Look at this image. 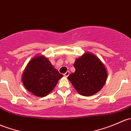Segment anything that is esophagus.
Segmentation results:
<instances>
[{
	"mask_svg": "<svg viewBox=\"0 0 131 131\" xmlns=\"http://www.w3.org/2000/svg\"><path fill=\"white\" fill-rule=\"evenodd\" d=\"M70 75V72L69 71H67V72L64 74V76L66 77H68V75Z\"/></svg>",
	"mask_w": 131,
	"mask_h": 131,
	"instance_id": "obj_1",
	"label": "esophagus"
}]
</instances>
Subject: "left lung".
Segmentation results:
<instances>
[{
	"instance_id": "1",
	"label": "left lung",
	"mask_w": 131,
	"mask_h": 131,
	"mask_svg": "<svg viewBox=\"0 0 131 131\" xmlns=\"http://www.w3.org/2000/svg\"><path fill=\"white\" fill-rule=\"evenodd\" d=\"M75 72L68 79L80 95L90 96L99 92L105 85L108 73L98 57L85 52L77 58L73 64Z\"/></svg>"
}]
</instances>
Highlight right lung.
Wrapping results in <instances>:
<instances>
[{
  "label": "right lung",
  "mask_w": 131,
  "mask_h": 131,
  "mask_svg": "<svg viewBox=\"0 0 131 131\" xmlns=\"http://www.w3.org/2000/svg\"><path fill=\"white\" fill-rule=\"evenodd\" d=\"M62 74L54 68L43 55L33 58L28 63L23 75L22 82L25 88L34 95L44 97L56 87Z\"/></svg>",
  "instance_id": "1"
}]
</instances>
